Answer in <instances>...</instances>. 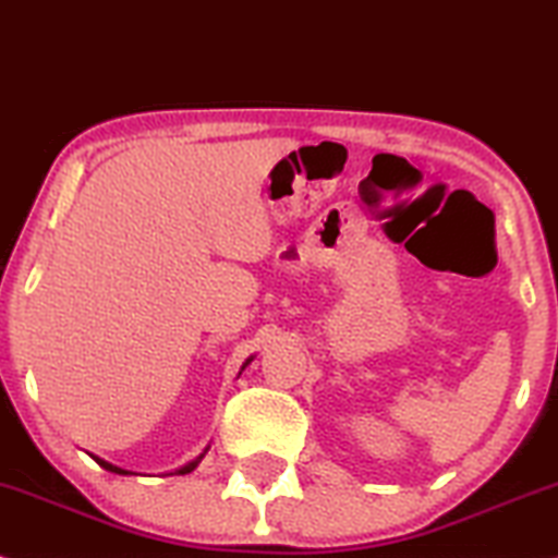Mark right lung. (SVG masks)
<instances>
[{"label": "right lung", "instance_id": "obj_1", "mask_svg": "<svg viewBox=\"0 0 558 558\" xmlns=\"http://www.w3.org/2000/svg\"><path fill=\"white\" fill-rule=\"evenodd\" d=\"M252 361V359H250ZM250 361H246V364H250ZM244 364V366H246ZM244 366H241V368H244ZM205 458V454H199V458L197 460H192L190 462V465H184V468H179V471L177 473H181V475H186V473H192L194 471V468H197L199 465V460H203ZM96 462H98V465L100 468H106V471H111V473H119V475H130V471H124V468H117V465H111V462H106V460H100V458H96Z\"/></svg>", "mask_w": 558, "mask_h": 558}]
</instances>
